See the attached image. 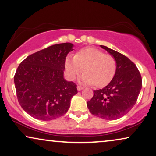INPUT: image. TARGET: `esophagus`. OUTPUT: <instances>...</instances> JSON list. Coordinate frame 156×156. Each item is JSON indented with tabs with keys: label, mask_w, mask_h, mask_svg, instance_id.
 <instances>
[{
	"label": "esophagus",
	"mask_w": 156,
	"mask_h": 156,
	"mask_svg": "<svg viewBox=\"0 0 156 156\" xmlns=\"http://www.w3.org/2000/svg\"><path fill=\"white\" fill-rule=\"evenodd\" d=\"M83 89V87L77 86V90H78V91H80V90H82Z\"/></svg>",
	"instance_id": "34e87169"
}]
</instances>
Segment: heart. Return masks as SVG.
I'll list each match as a JSON object with an SVG mask.
<instances>
[{
    "label": "heart",
    "instance_id": "1",
    "mask_svg": "<svg viewBox=\"0 0 156 156\" xmlns=\"http://www.w3.org/2000/svg\"><path fill=\"white\" fill-rule=\"evenodd\" d=\"M65 69L71 80H74L84 69L85 73L81 76V83L103 87L113 78L117 63L112 56L105 54L96 48L86 47L80 49L74 56H68Z\"/></svg>",
    "mask_w": 156,
    "mask_h": 156
}]
</instances>
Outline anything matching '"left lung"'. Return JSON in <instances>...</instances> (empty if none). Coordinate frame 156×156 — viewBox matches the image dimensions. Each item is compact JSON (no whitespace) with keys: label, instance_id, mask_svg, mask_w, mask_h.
Listing matches in <instances>:
<instances>
[{"label":"left lung","instance_id":"1","mask_svg":"<svg viewBox=\"0 0 156 156\" xmlns=\"http://www.w3.org/2000/svg\"><path fill=\"white\" fill-rule=\"evenodd\" d=\"M100 47L115 58L117 69L107 86L93 91V97L87 102V106L96 117L117 119L135 105L142 87L141 76L136 66L126 56L105 46Z\"/></svg>","mask_w":156,"mask_h":156}]
</instances>
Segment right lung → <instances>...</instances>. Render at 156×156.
I'll list each match as a JSON object with an SVG mask.
<instances>
[{
	"instance_id": "add662e5",
	"label": "right lung",
	"mask_w": 156,
	"mask_h": 156,
	"mask_svg": "<svg viewBox=\"0 0 156 156\" xmlns=\"http://www.w3.org/2000/svg\"><path fill=\"white\" fill-rule=\"evenodd\" d=\"M71 43L57 44L27 56L14 76L18 102L31 117L42 121L60 117L69 110L77 85L63 77Z\"/></svg>"
}]
</instances>
